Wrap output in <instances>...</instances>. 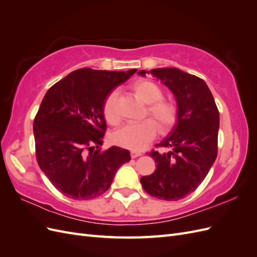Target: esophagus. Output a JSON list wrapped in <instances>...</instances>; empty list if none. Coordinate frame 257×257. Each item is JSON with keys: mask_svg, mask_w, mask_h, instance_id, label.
<instances>
[{"mask_svg": "<svg viewBox=\"0 0 257 257\" xmlns=\"http://www.w3.org/2000/svg\"><path fill=\"white\" fill-rule=\"evenodd\" d=\"M142 153L141 152H137V151H131V158L132 159H136L138 157H141Z\"/></svg>", "mask_w": 257, "mask_h": 257, "instance_id": "34e87169", "label": "esophagus"}]
</instances>
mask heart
<instances>
[{"label": "heart", "mask_w": 257, "mask_h": 257, "mask_svg": "<svg viewBox=\"0 0 257 257\" xmlns=\"http://www.w3.org/2000/svg\"><path fill=\"white\" fill-rule=\"evenodd\" d=\"M130 91L139 102L146 105L144 120L137 124H127L112 135V142L132 151H141L157 134H168L178 122L179 107L172 99L163 97L164 92L149 79H138L130 84ZM118 93L111 91L106 95L102 111L104 119L110 125H118L120 118L116 112Z\"/></svg>", "instance_id": "1"}]
</instances>
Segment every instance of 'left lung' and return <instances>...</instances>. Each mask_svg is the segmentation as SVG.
<instances>
[{"mask_svg": "<svg viewBox=\"0 0 257 257\" xmlns=\"http://www.w3.org/2000/svg\"><path fill=\"white\" fill-rule=\"evenodd\" d=\"M146 71L139 75L146 76ZM172 90L177 98L179 119L170 136L152 150L155 170L141 178L144 190L164 200H179L193 193L204 181L217 154L220 113L211 91L195 75L178 68L150 71Z\"/></svg>", "mask_w": 257, "mask_h": 257, "instance_id": "8db88e82", "label": "left lung"}]
</instances>
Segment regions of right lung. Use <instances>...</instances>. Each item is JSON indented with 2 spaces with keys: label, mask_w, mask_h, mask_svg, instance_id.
<instances>
[{
  "label": "right lung",
  "mask_w": 257,
  "mask_h": 257,
  "mask_svg": "<svg viewBox=\"0 0 257 257\" xmlns=\"http://www.w3.org/2000/svg\"><path fill=\"white\" fill-rule=\"evenodd\" d=\"M136 69L125 72L80 68L46 93L34 118L38 166L65 196L88 200L105 193L130 152L120 147L99 151L106 132V95ZM95 144L97 147H93Z\"/></svg>",
  "instance_id": "1"
}]
</instances>
